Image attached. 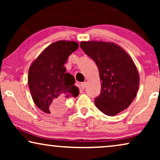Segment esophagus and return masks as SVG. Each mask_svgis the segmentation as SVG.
<instances>
[{
	"mask_svg": "<svg viewBox=\"0 0 160 160\" xmlns=\"http://www.w3.org/2000/svg\"><path fill=\"white\" fill-rule=\"evenodd\" d=\"M87 82H83V83H82V84H81V88H82V89H85V87H87Z\"/></svg>",
	"mask_w": 160,
	"mask_h": 160,
	"instance_id": "esophagus-1",
	"label": "esophagus"
}]
</instances>
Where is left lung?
<instances>
[{"instance_id":"left-lung-1","label":"left lung","mask_w":160,"mask_h":160,"mask_svg":"<svg viewBox=\"0 0 160 160\" xmlns=\"http://www.w3.org/2000/svg\"><path fill=\"white\" fill-rule=\"evenodd\" d=\"M80 47L99 70L101 92L95 98L97 108L115 116L132 103L138 90L140 77L128 52L113 42L82 41Z\"/></svg>"}]
</instances>
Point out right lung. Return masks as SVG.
I'll use <instances>...</instances> for the list:
<instances>
[{"mask_svg":"<svg viewBox=\"0 0 160 160\" xmlns=\"http://www.w3.org/2000/svg\"><path fill=\"white\" fill-rule=\"evenodd\" d=\"M78 47L76 41L61 40L46 48L28 71V86L34 103L46 113L61 114L67 98L77 97L78 88L74 77L65 73L64 64Z\"/></svg>","mask_w":160,"mask_h":160,"instance_id":"add662e5","label":"right lung"}]
</instances>
